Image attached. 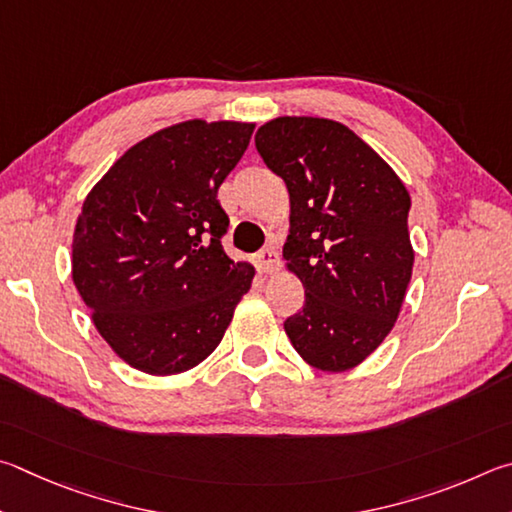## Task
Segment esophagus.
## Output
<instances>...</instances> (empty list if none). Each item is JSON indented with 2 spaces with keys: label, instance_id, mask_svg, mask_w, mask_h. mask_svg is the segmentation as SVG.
<instances>
[{
  "label": "esophagus",
  "instance_id": "obj_1",
  "mask_svg": "<svg viewBox=\"0 0 512 512\" xmlns=\"http://www.w3.org/2000/svg\"><path fill=\"white\" fill-rule=\"evenodd\" d=\"M256 265L261 274H274L276 270H279V251H276V247L263 249L261 254L256 256Z\"/></svg>",
  "mask_w": 512,
  "mask_h": 512
}]
</instances>
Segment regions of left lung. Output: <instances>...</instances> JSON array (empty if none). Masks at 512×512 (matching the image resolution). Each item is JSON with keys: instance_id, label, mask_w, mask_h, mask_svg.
Wrapping results in <instances>:
<instances>
[{"instance_id": "1", "label": "left lung", "mask_w": 512, "mask_h": 512, "mask_svg": "<svg viewBox=\"0 0 512 512\" xmlns=\"http://www.w3.org/2000/svg\"><path fill=\"white\" fill-rule=\"evenodd\" d=\"M256 148L290 193L285 267L306 306L285 321L303 362L326 373L362 364L396 326L414 270L409 191L344 123L279 116Z\"/></svg>"}]
</instances>
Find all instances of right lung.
I'll return each instance as SVG.
<instances>
[{"label": "right lung", "mask_w": 512, "mask_h": 512, "mask_svg": "<svg viewBox=\"0 0 512 512\" xmlns=\"http://www.w3.org/2000/svg\"><path fill=\"white\" fill-rule=\"evenodd\" d=\"M256 123L188 119L128 148L87 193L71 279L98 333L132 369L177 375L222 342L254 265L220 245L218 188Z\"/></svg>", "instance_id": "right-lung-1"}]
</instances>
